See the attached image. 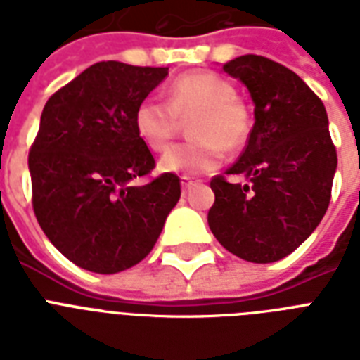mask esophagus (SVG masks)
Here are the masks:
<instances>
[{"mask_svg": "<svg viewBox=\"0 0 360 360\" xmlns=\"http://www.w3.org/2000/svg\"><path fill=\"white\" fill-rule=\"evenodd\" d=\"M196 183L198 179H194L191 175H183V177H181V186H183V188H191V186L196 185Z\"/></svg>", "mask_w": 360, "mask_h": 360, "instance_id": "1", "label": "esophagus"}]
</instances>
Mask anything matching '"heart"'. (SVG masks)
I'll use <instances>...</instances> for the list:
<instances>
[{
	"mask_svg": "<svg viewBox=\"0 0 360 360\" xmlns=\"http://www.w3.org/2000/svg\"><path fill=\"white\" fill-rule=\"evenodd\" d=\"M194 140L179 143L160 158L168 174H209L220 166L224 149L236 153L252 134V117L237 98L233 84L213 70H191L172 80L166 101L149 95L134 110V129L151 151L168 149L179 130V120H188Z\"/></svg>",
	"mask_w": 360,
	"mask_h": 360,
	"instance_id": "1",
	"label": "heart"
}]
</instances>
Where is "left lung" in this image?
Masks as SVG:
<instances>
[{"mask_svg": "<svg viewBox=\"0 0 360 360\" xmlns=\"http://www.w3.org/2000/svg\"><path fill=\"white\" fill-rule=\"evenodd\" d=\"M256 104V123L239 160L214 175L207 222L226 250L273 263L304 243L329 207L336 147L321 98L284 65L246 53L222 65ZM226 174H245V186Z\"/></svg>", "mask_w": 360, "mask_h": 360, "instance_id": "1", "label": "left lung"}]
</instances>
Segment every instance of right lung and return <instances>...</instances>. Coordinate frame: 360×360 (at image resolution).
I'll list each match as a JSON object with an SVG mask.
<instances>
[{
	"label": "right lung",
	"mask_w": 360,
	"mask_h": 360,
	"mask_svg": "<svg viewBox=\"0 0 360 360\" xmlns=\"http://www.w3.org/2000/svg\"><path fill=\"white\" fill-rule=\"evenodd\" d=\"M168 67L101 61L44 104L30 149L31 203L56 248L78 267L114 274L153 250L181 198L175 174L141 186L157 162L134 129V110Z\"/></svg>",
	"instance_id": "add662e5"
}]
</instances>
